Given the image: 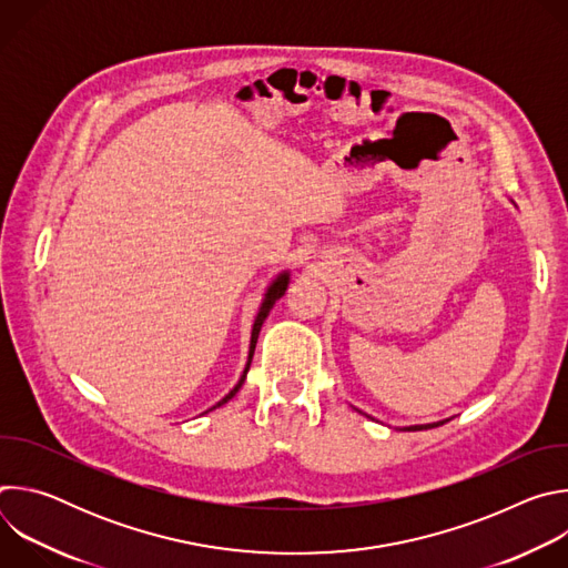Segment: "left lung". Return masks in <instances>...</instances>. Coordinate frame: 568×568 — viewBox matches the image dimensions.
I'll return each instance as SVG.
<instances>
[{
	"label": "left lung",
	"instance_id": "obj_1",
	"mask_svg": "<svg viewBox=\"0 0 568 568\" xmlns=\"http://www.w3.org/2000/svg\"><path fill=\"white\" fill-rule=\"evenodd\" d=\"M445 423V420H443ZM443 423H436V425H420V427H407V432H420V429H429V427H438Z\"/></svg>",
	"mask_w": 568,
	"mask_h": 568
}]
</instances>
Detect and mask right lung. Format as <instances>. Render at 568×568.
<instances>
[{"instance_id":"obj_1","label":"right lung","mask_w":568,"mask_h":568,"mask_svg":"<svg viewBox=\"0 0 568 568\" xmlns=\"http://www.w3.org/2000/svg\"><path fill=\"white\" fill-rule=\"evenodd\" d=\"M285 290H287V274H283V276H278L276 278V283L270 287V292H267V296H265V303L261 305V312H258V316H256V323H254V331H252V351H250V362H247V368H245V373H242V377H240V382L235 384V388L226 395V397H222L215 407H222L224 402H229L235 393H237V388L242 386V382H245V377H247V371H250V364H252V357H254V348H256V342H258V335H261V328H263V321L267 318V314H270V310H272V305L285 294ZM213 407V409H215Z\"/></svg>"}]
</instances>
